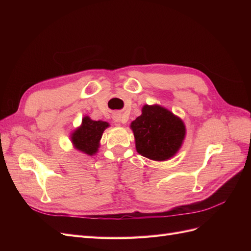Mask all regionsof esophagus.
Masks as SVG:
<instances>
[{"label": "esophagus", "mask_w": 251, "mask_h": 251, "mask_svg": "<svg viewBox=\"0 0 251 251\" xmlns=\"http://www.w3.org/2000/svg\"><path fill=\"white\" fill-rule=\"evenodd\" d=\"M113 120L115 121V123H121V124H126V119L121 115L120 113H118V112H116V113H114V115H113Z\"/></svg>", "instance_id": "34e87169"}]
</instances>
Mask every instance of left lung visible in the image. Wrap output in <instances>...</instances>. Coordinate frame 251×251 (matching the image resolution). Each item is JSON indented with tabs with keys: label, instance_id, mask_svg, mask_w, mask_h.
I'll list each match as a JSON object with an SVG mask.
<instances>
[{
	"label": "left lung",
	"instance_id": "left-lung-1",
	"mask_svg": "<svg viewBox=\"0 0 251 251\" xmlns=\"http://www.w3.org/2000/svg\"><path fill=\"white\" fill-rule=\"evenodd\" d=\"M131 128L136 151L155 161H165L176 155L185 138L183 121L158 104L144 105Z\"/></svg>",
	"mask_w": 251,
	"mask_h": 251
}]
</instances>
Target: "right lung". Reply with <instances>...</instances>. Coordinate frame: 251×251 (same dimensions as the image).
Here are the masks:
<instances>
[{
  "instance_id": "add662e5",
  "label": "right lung",
  "mask_w": 251,
  "mask_h": 251,
  "mask_svg": "<svg viewBox=\"0 0 251 251\" xmlns=\"http://www.w3.org/2000/svg\"><path fill=\"white\" fill-rule=\"evenodd\" d=\"M109 126L105 121H95L85 116L82 118L81 126L71 135V141L74 148L87 155H95L100 148L102 133Z\"/></svg>"
}]
</instances>
